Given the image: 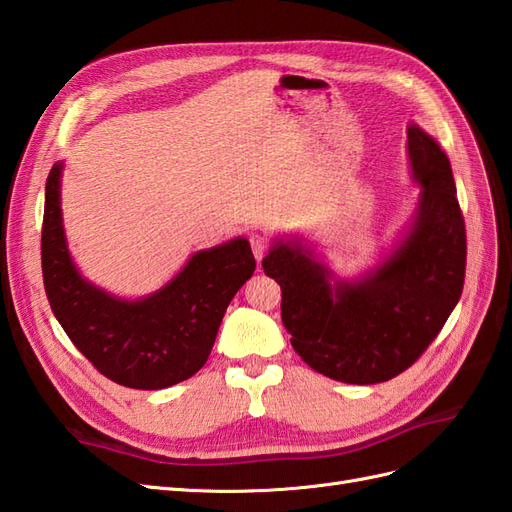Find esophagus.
I'll return each instance as SVG.
<instances>
[{
	"label": "esophagus",
	"instance_id": "1",
	"mask_svg": "<svg viewBox=\"0 0 512 512\" xmlns=\"http://www.w3.org/2000/svg\"><path fill=\"white\" fill-rule=\"evenodd\" d=\"M250 243H252V252H254V256H256V260L260 262L262 258H265V254H267V250H269V241H267V237H262V235H252L250 237Z\"/></svg>",
	"mask_w": 512,
	"mask_h": 512
}]
</instances>
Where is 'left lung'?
<instances>
[{"mask_svg": "<svg viewBox=\"0 0 512 512\" xmlns=\"http://www.w3.org/2000/svg\"><path fill=\"white\" fill-rule=\"evenodd\" d=\"M408 166L418 185L410 222L389 250L339 277L303 235H275L262 269L282 288L290 344L318 374L378 384L408 369L455 309L466 275V226L451 162L408 123Z\"/></svg>", "mask_w": 512, "mask_h": 512, "instance_id": "left-lung-1", "label": "left lung"}]
</instances>
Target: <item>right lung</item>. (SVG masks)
Masks as SVG:
<instances>
[{
  "label": "right lung",
  "mask_w": 512,
  "mask_h": 512,
  "mask_svg": "<svg viewBox=\"0 0 512 512\" xmlns=\"http://www.w3.org/2000/svg\"><path fill=\"white\" fill-rule=\"evenodd\" d=\"M61 173L64 160L46 179L42 220L44 290L61 329L121 386L158 391L188 380L207 363L228 303L256 269L250 241L235 237L198 250L156 292L119 297L76 267L61 213Z\"/></svg>",
  "instance_id": "right-lung-1"
}]
</instances>
